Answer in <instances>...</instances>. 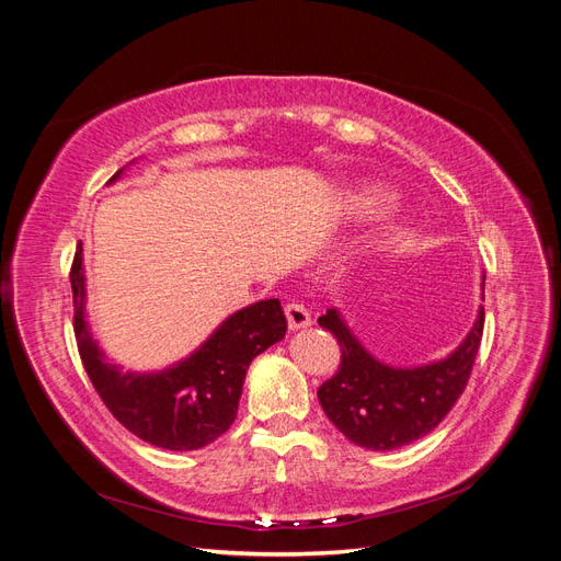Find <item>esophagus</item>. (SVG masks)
Instances as JSON below:
<instances>
[{
    "instance_id": "1",
    "label": "esophagus",
    "mask_w": 561,
    "mask_h": 561,
    "mask_svg": "<svg viewBox=\"0 0 561 561\" xmlns=\"http://www.w3.org/2000/svg\"><path fill=\"white\" fill-rule=\"evenodd\" d=\"M285 318H287V328L290 330H304L311 325V313L297 301L285 304Z\"/></svg>"
}]
</instances>
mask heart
<instances>
[{
	"label": "heart",
	"mask_w": 561,
	"mask_h": 561,
	"mask_svg": "<svg viewBox=\"0 0 561 561\" xmlns=\"http://www.w3.org/2000/svg\"><path fill=\"white\" fill-rule=\"evenodd\" d=\"M348 203L355 213H369L375 210L379 203H383V196L379 194V190H369V186H365V190H355L348 196Z\"/></svg>",
	"instance_id": "b5f03b06"
}]
</instances>
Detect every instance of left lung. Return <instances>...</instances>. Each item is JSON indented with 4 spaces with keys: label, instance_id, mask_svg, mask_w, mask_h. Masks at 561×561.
I'll list each match as a JSON object with an SVG mask.
<instances>
[{
    "label": "left lung",
    "instance_id": "1",
    "mask_svg": "<svg viewBox=\"0 0 561 561\" xmlns=\"http://www.w3.org/2000/svg\"><path fill=\"white\" fill-rule=\"evenodd\" d=\"M318 325L342 346L336 375L318 388L320 407L353 445L390 451L428 435L461 398L480 351L484 309L480 307L468 336L447 358L419 367L377 360L336 309L320 316Z\"/></svg>",
    "mask_w": 561,
    "mask_h": 561
}]
</instances>
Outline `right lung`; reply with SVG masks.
Here are the masks:
<instances>
[{
    "mask_svg": "<svg viewBox=\"0 0 561 561\" xmlns=\"http://www.w3.org/2000/svg\"><path fill=\"white\" fill-rule=\"evenodd\" d=\"M124 168L110 180L122 178ZM81 241L70 271L75 297V336L83 369L114 419L145 443L192 451L210 445L239 412L245 371L262 351L285 336L287 320L278 299L231 313L190 358L163 371H124L105 360L87 322V278Z\"/></svg>",
    "mask_w": 561,
    "mask_h": 561,
    "instance_id": "1",
    "label": "right lung"
}]
</instances>
